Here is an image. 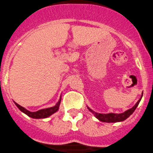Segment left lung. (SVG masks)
<instances>
[{
    "label": "left lung",
    "instance_id": "8db88e82",
    "mask_svg": "<svg viewBox=\"0 0 153 153\" xmlns=\"http://www.w3.org/2000/svg\"><path fill=\"white\" fill-rule=\"evenodd\" d=\"M142 97H141V98H142ZM141 98L138 100V102L135 104V105L133 107V108H131V109H129V110L126 111H125L124 113H121V114H114V113H110V114H97V113H94V111H92V110L90 109L89 108H88V109H89L91 111H92L93 113H94L95 117H96L97 119L100 120V121H103V122H109V123H110V122L122 121H124V120L126 119V118H128L129 116L132 114L133 112L135 111L137 106L139 105V102H140Z\"/></svg>",
    "mask_w": 153,
    "mask_h": 153
}]
</instances>
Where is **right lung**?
Segmentation results:
<instances>
[{
  "mask_svg": "<svg viewBox=\"0 0 153 153\" xmlns=\"http://www.w3.org/2000/svg\"><path fill=\"white\" fill-rule=\"evenodd\" d=\"M60 100L61 99L59 100V101L57 103L56 105L53 107V108L42 109V110H39L36 112H31L29 111L26 110L25 108H24L23 107L21 106V105L18 104L17 103H15V104H16V106L20 109V111H22V112H24L25 114H26L28 116H29V117H32V118H45V117H49L51 114H53V113H55V112H56L57 111H58L59 106V104H60Z\"/></svg>",
  "mask_w": 153,
  "mask_h": 153,
  "instance_id": "right-lung-1",
  "label": "right lung"
}]
</instances>
